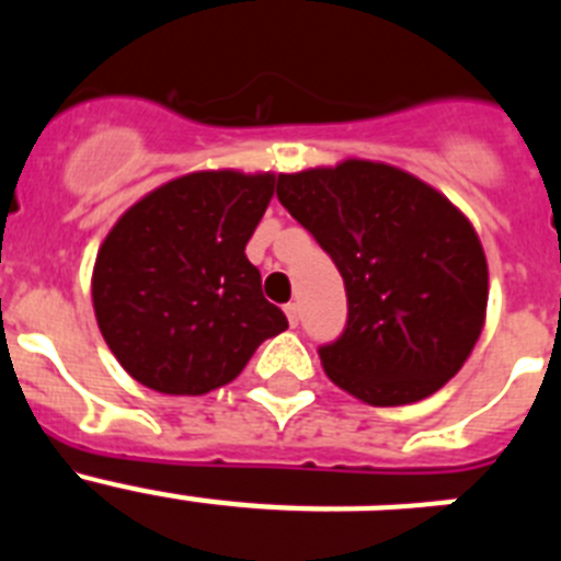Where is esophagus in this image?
Segmentation results:
<instances>
[{
  "mask_svg": "<svg viewBox=\"0 0 561 561\" xmlns=\"http://www.w3.org/2000/svg\"><path fill=\"white\" fill-rule=\"evenodd\" d=\"M284 311H286V320H289V325L300 323V306H297V304H286Z\"/></svg>",
  "mask_w": 561,
  "mask_h": 561,
  "instance_id": "obj_1",
  "label": "esophagus"
}]
</instances>
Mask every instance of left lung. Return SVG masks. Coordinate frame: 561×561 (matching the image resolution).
I'll return each mask as SVG.
<instances>
[{
  "label": "left lung",
  "mask_w": 561,
  "mask_h": 561,
  "mask_svg": "<svg viewBox=\"0 0 561 561\" xmlns=\"http://www.w3.org/2000/svg\"><path fill=\"white\" fill-rule=\"evenodd\" d=\"M277 199L331 255L348 323L325 374L374 408L444 388L483 331L489 266L463 213L413 173L345 160L277 176Z\"/></svg>",
  "instance_id": "left-lung-1"
}]
</instances>
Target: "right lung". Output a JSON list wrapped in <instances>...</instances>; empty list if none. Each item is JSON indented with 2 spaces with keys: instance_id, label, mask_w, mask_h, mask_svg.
<instances>
[{
  "instance_id": "obj_1",
  "label": "right lung",
  "mask_w": 561,
  "mask_h": 561,
  "mask_svg": "<svg viewBox=\"0 0 561 561\" xmlns=\"http://www.w3.org/2000/svg\"><path fill=\"white\" fill-rule=\"evenodd\" d=\"M272 193L275 173L196 171L142 196L108 230L92 304L128 376L157 393H210L289 329L244 252Z\"/></svg>"
}]
</instances>
